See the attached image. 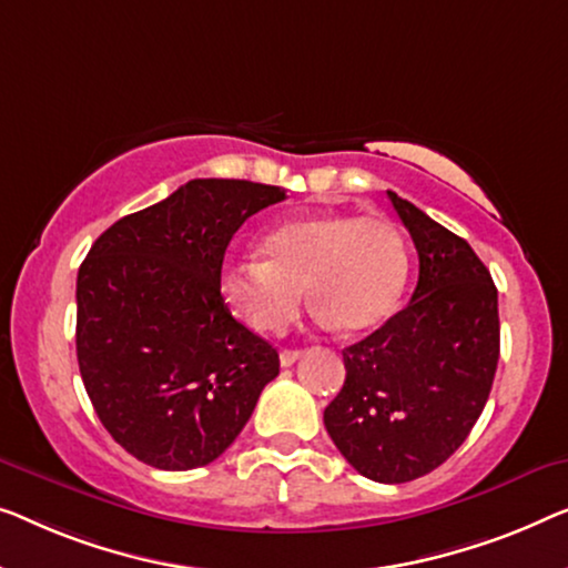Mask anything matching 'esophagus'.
<instances>
[{
    "mask_svg": "<svg viewBox=\"0 0 568 568\" xmlns=\"http://www.w3.org/2000/svg\"><path fill=\"white\" fill-rule=\"evenodd\" d=\"M302 358V351H292V348H284L278 353V361H282V366H292L294 361Z\"/></svg>",
    "mask_w": 568,
    "mask_h": 568,
    "instance_id": "1",
    "label": "esophagus"
}]
</instances>
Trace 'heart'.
Listing matches in <instances>:
<instances>
[{"label":"heart","mask_w":568,"mask_h":568,"mask_svg":"<svg viewBox=\"0 0 568 568\" xmlns=\"http://www.w3.org/2000/svg\"><path fill=\"white\" fill-rule=\"evenodd\" d=\"M264 258H230L220 294L251 327L278 333L297 315L307 286L312 310L341 333H366L392 315L407 282V245L379 215L307 212L268 230Z\"/></svg>","instance_id":"b5f03b06"}]
</instances>
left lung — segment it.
Masks as SVG:
<instances>
[{
    "label": "left lung",
    "instance_id": "1",
    "mask_svg": "<svg viewBox=\"0 0 568 568\" xmlns=\"http://www.w3.org/2000/svg\"><path fill=\"white\" fill-rule=\"evenodd\" d=\"M420 276L405 310L343 351L345 382L325 427L361 476L382 484L430 474L466 440L499 361L497 286L464 237L394 192Z\"/></svg>",
    "mask_w": 568,
    "mask_h": 568
}]
</instances>
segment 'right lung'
<instances>
[{"mask_svg":"<svg viewBox=\"0 0 568 568\" xmlns=\"http://www.w3.org/2000/svg\"><path fill=\"white\" fill-rule=\"evenodd\" d=\"M282 186L192 179L97 237L77 278V358L106 433L153 468L207 466L237 438L278 353L220 294L227 243Z\"/></svg>","mask_w":568,"mask_h":568,"instance_id":"1","label":"right lung"}]
</instances>
